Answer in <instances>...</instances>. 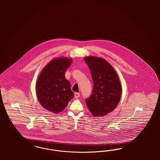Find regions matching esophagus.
Masks as SVG:
<instances>
[{"label":"esophagus","mask_w":160,"mask_h":160,"mask_svg":"<svg viewBox=\"0 0 160 160\" xmlns=\"http://www.w3.org/2000/svg\"><path fill=\"white\" fill-rule=\"evenodd\" d=\"M74 97L76 98L80 97V94L78 92H74Z\"/></svg>","instance_id":"esophagus-1"}]
</instances>
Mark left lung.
Returning a JSON list of instances; mask_svg holds the SVG:
<instances>
[{"label": "left lung", "instance_id": "left-lung-1", "mask_svg": "<svg viewBox=\"0 0 160 160\" xmlns=\"http://www.w3.org/2000/svg\"><path fill=\"white\" fill-rule=\"evenodd\" d=\"M84 61L90 68L93 82L92 94L85 102L94 116H104L113 111L120 100L122 88L120 80L105 59L88 56Z\"/></svg>", "mask_w": 160, "mask_h": 160}]
</instances>
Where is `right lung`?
<instances>
[{"instance_id": "1", "label": "right lung", "mask_w": 160, "mask_h": 160, "mask_svg": "<svg viewBox=\"0 0 160 160\" xmlns=\"http://www.w3.org/2000/svg\"><path fill=\"white\" fill-rule=\"evenodd\" d=\"M72 63L70 58H55L39 75L36 86L38 99L43 108L50 112H60L74 97L70 83L65 78V72Z\"/></svg>"}]
</instances>
